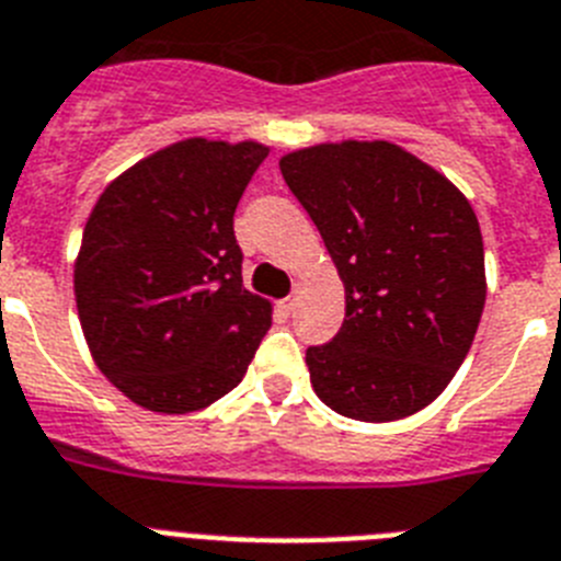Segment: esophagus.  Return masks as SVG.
Wrapping results in <instances>:
<instances>
[{
    "instance_id": "esophagus-1",
    "label": "esophagus",
    "mask_w": 561,
    "mask_h": 561,
    "mask_svg": "<svg viewBox=\"0 0 561 561\" xmlns=\"http://www.w3.org/2000/svg\"><path fill=\"white\" fill-rule=\"evenodd\" d=\"M295 304H298V298H295V295H289V298H284L280 304H277V309H280L284 314H291L295 312Z\"/></svg>"
}]
</instances>
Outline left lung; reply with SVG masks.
I'll return each mask as SVG.
<instances>
[{
	"mask_svg": "<svg viewBox=\"0 0 561 561\" xmlns=\"http://www.w3.org/2000/svg\"><path fill=\"white\" fill-rule=\"evenodd\" d=\"M280 172L346 289L340 332L306 348L314 394L363 423L417 414L457 375L485 306L471 204L391 141L314 144Z\"/></svg>",
	"mask_w": 561,
	"mask_h": 561,
	"instance_id": "obj_1",
	"label": "left lung"
}]
</instances>
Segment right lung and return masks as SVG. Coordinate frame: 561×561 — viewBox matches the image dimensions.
I'll use <instances>...</instances> for the list:
<instances>
[{
    "mask_svg": "<svg viewBox=\"0 0 561 561\" xmlns=\"http://www.w3.org/2000/svg\"><path fill=\"white\" fill-rule=\"evenodd\" d=\"M270 147L186 138L99 195L76 257L81 332L124 397L158 414L213 405L241 382L272 304L243 289L234 207Z\"/></svg>",
    "mask_w": 561,
    "mask_h": 561,
    "instance_id": "right-lung-1",
    "label": "right lung"
}]
</instances>
